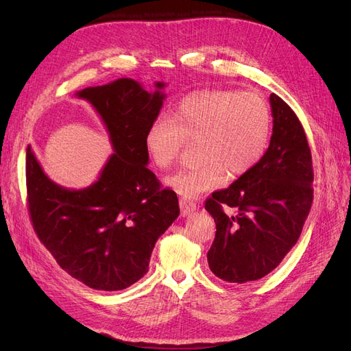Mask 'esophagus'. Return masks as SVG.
<instances>
[{"label": "esophagus", "instance_id": "1", "mask_svg": "<svg viewBox=\"0 0 351 351\" xmlns=\"http://www.w3.org/2000/svg\"><path fill=\"white\" fill-rule=\"evenodd\" d=\"M180 209H182V215L187 217L190 214H193V212L197 209V206L193 200H190L187 197H182L180 199Z\"/></svg>", "mask_w": 351, "mask_h": 351}]
</instances>
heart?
I'll return each instance as SVG.
<instances>
[{
	"label": "heart",
	"mask_w": 351,
	"mask_h": 351,
	"mask_svg": "<svg viewBox=\"0 0 351 351\" xmlns=\"http://www.w3.org/2000/svg\"><path fill=\"white\" fill-rule=\"evenodd\" d=\"M272 115L268 102L253 92L206 89L187 95L171 119L158 117L146 132V149L161 169L177 162L184 141H195L200 162L165 178L184 197L224 186L249 173L268 149Z\"/></svg>",
	"instance_id": "heart-1"
}]
</instances>
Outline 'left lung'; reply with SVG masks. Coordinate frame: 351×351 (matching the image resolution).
<instances>
[{"label": "left lung", "instance_id": "8db88e82", "mask_svg": "<svg viewBox=\"0 0 351 351\" xmlns=\"http://www.w3.org/2000/svg\"><path fill=\"white\" fill-rule=\"evenodd\" d=\"M269 104L274 125L263 158L205 204L217 224L209 268L228 282L256 281L277 268L299 240L312 206V155L303 127L278 95L271 93ZM222 206L237 214L227 216Z\"/></svg>", "mask_w": 351, "mask_h": 351}]
</instances>
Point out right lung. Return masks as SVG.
Here are the masks:
<instances>
[{
    "label": "right lung",
    "mask_w": 351,
    "mask_h": 351,
    "mask_svg": "<svg viewBox=\"0 0 351 351\" xmlns=\"http://www.w3.org/2000/svg\"><path fill=\"white\" fill-rule=\"evenodd\" d=\"M165 83L147 92L133 79L84 88L107 129L111 156L84 189L62 187L26 149L29 212L40 243L60 267L90 289L124 290L149 271L156 240L180 215L177 195L146 165V132L162 108Z\"/></svg>",
    "instance_id": "add662e5"
}]
</instances>
